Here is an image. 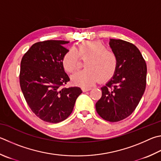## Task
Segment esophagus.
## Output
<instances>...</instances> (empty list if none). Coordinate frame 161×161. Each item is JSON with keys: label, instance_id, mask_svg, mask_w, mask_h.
<instances>
[{"label": "esophagus", "instance_id": "1", "mask_svg": "<svg viewBox=\"0 0 161 161\" xmlns=\"http://www.w3.org/2000/svg\"><path fill=\"white\" fill-rule=\"evenodd\" d=\"M92 89V88H91V87H84V88H82V90H83V92H87V91H89V90H91Z\"/></svg>", "mask_w": 161, "mask_h": 161}]
</instances>
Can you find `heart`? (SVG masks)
<instances>
[{"instance_id": "heart-1", "label": "heart", "mask_w": 161, "mask_h": 161, "mask_svg": "<svg viewBox=\"0 0 161 161\" xmlns=\"http://www.w3.org/2000/svg\"><path fill=\"white\" fill-rule=\"evenodd\" d=\"M80 58L85 62L84 69L72 76V81L77 85L89 87L100 80H110L118 68V58L115 52L108 50L106 45L99 41H90L81 43L76 49H69L62 58L63 68L73 73L79 68Z\"/></svg>"}]
</instances>
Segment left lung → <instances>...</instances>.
<instances>
[{"mask_svg":"<svg viewBox=\"0 0 161 161\" xmlns=\"http://www.w3.org/2000/svg\"><path fill=\"white\" fill-rule=\"evenodd\" d=\"M118 58L115 75L101 87L102 96L96 103V112L105 120L115 122L127 118L138 106L147 84V68L141 52L133 43L110 39Z\"/></svg>","mask_w":161,"mask_h":161,"instance_id":"8db88e82","label":"left lung"}]
</instances>
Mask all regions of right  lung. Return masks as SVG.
<instances>
[{
    "label": "right lung",
    "mask_w": 161,
    "mask_h": 161,
    "mask_svg": "<svg viewBox=\"0 0 161 161\" xmlns=\"http://www.w3.org/2000/svg\"><path fill=\"white\" fill-rule=\"evenodd\" d=\"M66 41L35 43L23 55L19 84L32 112L42 120L58 123L72 113L82 91L77 86L63 87L69 81L62 58L68 51Z\"/></svg>",
    "instance_id": "right-lung-1"
}]
</instances>
